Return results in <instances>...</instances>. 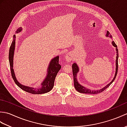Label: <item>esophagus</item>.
<instances>
[{
    "label": "esophagus",
    "mask_w": 127,
    "mask_h": 127,
    "mask_svg": "<svg viewBox=\"0 0 127 127\" xmlns=\"http://www.w3.org/2000/svg\"><path fill=\"white\" fill-rule=\"evenodd\" d=\"M65 58L67 62H70L73 59V55L72 53H68L65 55Z\"/></svg>",
    "instance_id": "esophagus-1"
}]
</instances>
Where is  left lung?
Segmentation results:
<instances>
[{
  "label": "left lung",
  "instance_id": "8db88e82",
  "mask_svg": "<svg viewBox=\"0 0 127 127\" xmlns=\"http://www.w3.org/2000/svg\"><path fill=\"white\" fill-rule=\"evenodd\" d=\"M106 37H109L110 38H112V35L110 34L108 31L106 32ZM112 45L114 46L115 47H116V71H115V76L111 81V82H110L109 84H107L106 86H105L101 89H100V90H91L90 89H88L86 87H85L84 86L80 84L79 83L77 79V73L79 71V67L77 65L76 63H74L72 65V74H73V76H74V87L76 89L77 91L81 93H85V94H98L99 93L102 92V91H104L105 90L109 87V86L111 84V83L114 82L115 80L116 77L117 73V70H118V51L117 49V45H116L115 42L113 41H112Z\"/></svg>",
  "mask_w": 127,
  "mask_h": 127
}]
</instances>
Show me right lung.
<instances>
[{"mask_svg": "<svg viewBox=\"0 0 127 127\" xmlns=\"http://www.w3.org/2000/svg\"><path fill=\"white\" fill-rule=\"evenodd\" d=\"M22 28L20 27L17 29L16 33H19L22 32ZM15 41H16V35H14L13 36V40L9 50V59L10 66L11 72L12 79L14 80L16 84L22 90L25 91L27 92L33 94H41L47 93L50 92L53 87L55 80L57 76V74L58 71L60 70L61 66L59 64V56H57L52 59L49 63V65L47 69L46 76L43 80L42 83L40 84V86L37 87H29L28 86H25L21 84L18 81L15 76V72L13 69V56H14L15 50Z\"/></svg>", "mask_w": 127, "mask_h": 127, "instance_id": "obj_1", "label": "right lung"}]
</instances>
